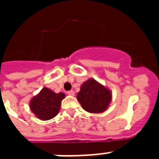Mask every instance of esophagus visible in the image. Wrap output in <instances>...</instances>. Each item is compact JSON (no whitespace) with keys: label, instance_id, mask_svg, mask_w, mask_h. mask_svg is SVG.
Masks as SVG:
<instances>
[{"label":"esophagus","instance_id":"obj_1","mask_svg":"<svg viewBox=\"0 0 159 159\" xmlns=\"http://www.w3.org/2000/svg\"><path fill=\"white\" fill-rule=\"evenodd\" d=\"M67 95H69V96H72V97H73V96L75 95L74 91H68V92H67Z\"/></svg>","mask_w":159,"mask_h":159}]
</instances>
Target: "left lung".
Instances as JSON below:
<instances>
[{"label":"left lung","instance_id":"obj_1","mask_svg":"<svg viewBox=\"0 0 159 159\" xmlns=\"http://www.w3.org/2000/svg\"><path fill=\"white\" fill-rule=\"evenodd\" d=\"M77 98L82 108L90 113H102L111 102V92L93 78L82 85Z\"/></svg>","mask_w":159,"mask_h":159}]
</instances>
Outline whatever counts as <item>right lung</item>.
<instances>
[{
	"label": "right lung",
	"instance_id": "obj_1",
	"mask_svg": "<svg viewBox=\"0 0 159 159\" xmlns=\"http://www.w3.org/2000/svg\"><path fill=\"white\" fill-rule=\"evenodd\" d=\"M65 97L62 92L55 93L47 87H43L37 96L32 98L30 110L39 119L48 120L58 114L62 100Z\"/></svg>",
	"mask_w": 159,
	"mask_h": 159
}]
</instances>
